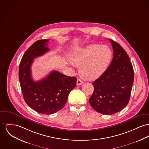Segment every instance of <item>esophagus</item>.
Masks as SVG:
<instances>
[{
  "mask_svg": "<svg viewBox=\"0 0 149 149\" xmlns=\"http://www.w3.org/2000/svg\"><path fill=\"white\" fill-rule=\"evenodd\" d=\"M83 83H84V82H83L81 79H78L77 80V85L78 86L83 84Z\"/></svg>",
  "mask_w": 149,
  "mask_h": 149,
  "instance_id": "1",
  "label": "esophagus"
}]
</instances>
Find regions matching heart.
<instances>
[{
  "label": "heart",
  "mask_w": 149,
  "mask_h": 149,
  "mask_svg": "<svg viewBox=\"0 0 149 149\" xmlns=\"http://www.w3.org/2000/svg\"><path fill=\"white\" fill-rule=\"evenodd\" d=\"M111 56L109 47L91 44L72 51L70 59L72 64L79 66V73L83 78L94 80L98 79L104 72Z\"/></svg>",
  "instance_id": "heart-1"
}]
</instances>
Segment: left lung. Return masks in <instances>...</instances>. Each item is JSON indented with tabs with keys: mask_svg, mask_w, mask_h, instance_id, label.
I'll list each match as a JSON object with an SVG mask.
<instances>
[{
	"mask_svg": "<svg viewBox=\"0 0 149 149\" xmlns=\"http://www.w3.org/2000/svg\"><path fill=\"white\" fill-rule=\"evenodd\" d=\"M113 56L105 72L93 85L90 104L97 112L111 115L123 109L129 103L134 80V71L129 56L114 40H109Z\"/></svg>",
	"mask_w": 149,
	"mask_h": 149,
	"instance_id": "obj_1",
	"label": "left lung"
}]
</instances>
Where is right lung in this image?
<instances>
[{"instance_id": "obj_1", "label": "right lung", "mask_w": 149, "mask_h": 149, "mask_svg": "<svg viewBox=\"0 0 149 149\" xmlns=\"http://www.w3.org/2000/svg\"><path fill=\"white\" fill-rule=\"evenodd\" d=\"M49 40L34 42L24 54L19 65V77L24 99L26 103L37 112L52 114L62 109L70 91L76 86L77 78L54 70L44 78L34 81L31 77V66L34 58L49 51Z\"/></svg>"}]
</instances>
